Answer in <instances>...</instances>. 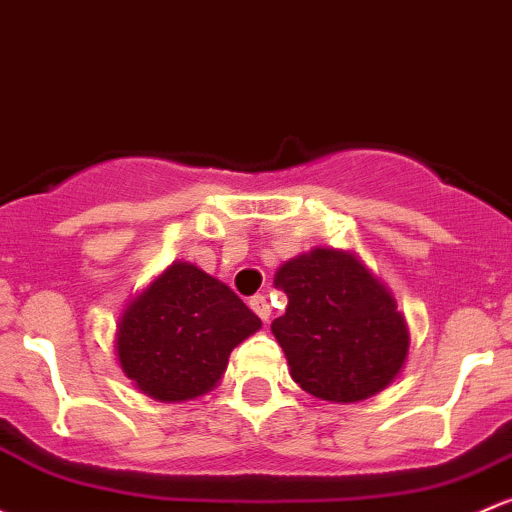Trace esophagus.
Segmentation results:
<instances>
[{
    "label": "esophagus",
    "mask_w": 512,
    "mask_h": 512,
    "mask_svg": "<svg viewBox=\"0 0 512 512\" xmlns=\"http://www.w3.org/2000/svg\"><path fill=\"white\" fill-rule=\"evenodd\" d=\"M250 308L267 323L269 313H272V308H269V303H267L265 296H252V299H250Z\"/></svg>",
    "instance_id": "34e87169"
}]
</instances>
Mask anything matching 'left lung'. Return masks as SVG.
<instances>
[{
  "label": "left lung",
  "mask_w": 512,
  "mask_h": 512,
  "mask_svg": "<svg viewBox=\"0 0 512 512\" xmlns=\"http://www.w3.org/2000/svg\"><path fill=\"white\" fill-rule=\"evenodd\" d=\"M286 311L272 320L289 374L330 403H357L403 372L411 330L389 286L352 250L313 247L274 274Z\"/></svg>",
  "instance_id": "1"
}]
</instances>
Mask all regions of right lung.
Masks as SVG:
<instances>
[{
  "label": "right lung",
  "mask_w": 512,
  "mask_h": 512,
  "mask_svg": "<svg viewBox=\"0 0 512 512\" xmlns=\"http://www.w3.org/2000/svg\"><path fill=\"white\" fill-rule=\"evenodd\" d=\"M262 320L233 289L192 262H172L140 289L116 320L121 372L162 403L206 396L221 384L228 357Z\"/></svg>",
  "instance_id": "right-lung-1"
}]
</instances>
